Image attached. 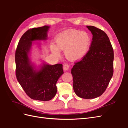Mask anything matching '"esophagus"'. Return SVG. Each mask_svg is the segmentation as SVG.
<instances>
[{"instance_id":"esophagus-1","label":"esophagus","mask_w":128,"mask_h":128,"mask_svg":"<svg viewBox=\"0 0 128 128\" xmlns=\"http://www.w3.org/2000/svg\"><path fill=\"white\" fill-rule=\"evenodd\" d=\"M70 68V65L68 64H65L63 66V69L64 71H68V70Z\"/></svg>"}]
</instances>
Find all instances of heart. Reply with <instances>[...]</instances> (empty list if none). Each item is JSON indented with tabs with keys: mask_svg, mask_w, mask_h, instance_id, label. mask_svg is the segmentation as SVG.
Instances as JSON below:
<instances>
[{
	"mask_svg": "<svg viewBox=\"0 0 128 128\" xmlns=\"http://www.w3.org/2000/svg\"><path fill=\"white\" fill-rule=\"evenodd\" d=\"M56 45H50L52 52L60 55V50H64L65 55L72 60H79L84 57L89 50L92 39L90 34L78 30L65 31L57 36Z\"/></svg>",
	"mask_w": 128,
	"mask_h": 128,
	"instance_id": "obj_1",
	"label": "heart"
}]
</instances>
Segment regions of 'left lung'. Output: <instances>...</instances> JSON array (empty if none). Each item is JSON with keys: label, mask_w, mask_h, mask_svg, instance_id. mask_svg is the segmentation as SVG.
Returning a JSON list of instances; mask_svg holds the SVG:
<instances>
[{"label": "left lung", "mask_w": 128, "mask_h": 128, "mask_svg": "<svg viewBox=\"0 0 128 128\" xmlns=\"http://www.w3.org/2000/svg\"><path fill=\"white\" fill-rule=\"evenodd\" d=\"M92 34L90 49L71 70L73 90L78 96L93 99L104 93L113 74L114 52L108 37L94 26H86Z\"/></svg>", "instance_id": "8db88e82"}]
</instances>
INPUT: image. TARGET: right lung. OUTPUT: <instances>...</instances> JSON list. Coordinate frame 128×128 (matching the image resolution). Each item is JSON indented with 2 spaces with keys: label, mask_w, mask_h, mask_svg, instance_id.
<instances>
[{
  "label": "right lung",
  "mask_w": 128,
  "mask_h": 128,
  "mask_svg": "<svg viewBox=\"0 0 128 128\" xmlns=\"http://www.w3.org/2000/svg\"><path fill=\"white\" fill-rule=\"evenodd\" d=\"M50 26L33 28L20 38L15 52L16 76L18 82L27 95L32 100L48 101L57 92L56 83L64 73L63 65H50L42 60L36 65L31 60L32 46L40 44L35 41L46 40Z\"/></svg>",
  "instance_id": "obj_1"
}]
</instances>
